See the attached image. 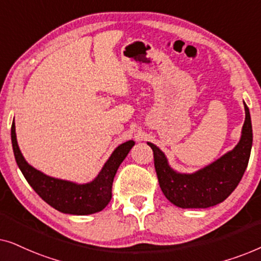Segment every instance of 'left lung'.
<instances>
[{"label":"left lung","instance_id":"8db88e82","mask_svg":"<svg viewBox=\"0 0 261 261\" xmlns=\"http://www.w3.org/2000/svg\"><path fill=\"white\" fill-rule=\"evenodd\" d=\"M245 106V122L238 145L203 169L181 173L170 166L165 153L152 142L147 145L154 155L159 185L172 204L183 209L209 208L223 202L235 190L247 169L253 144L251 114Z\"/></svg>","mask_w":261,"mask_h":261}]
</instances>
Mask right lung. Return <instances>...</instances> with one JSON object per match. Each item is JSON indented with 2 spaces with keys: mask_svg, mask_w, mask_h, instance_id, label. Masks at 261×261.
Listing matches in <instances>:
<instances>
[{
  "mask_svg": "<svg viewBox=\"0 0 261 261\" xmlns=\"http://www.w3.org/2000/svg\"><path fill=\"white\" fill-rule=\"evenodd\" d=\"M10 135L16 164L28 184L52 208L70 215H90L108 205L112 199V187L116 171L135 145L133 140H128L117 146L94 180L78 184L47 176L30 165L17 145L14 121Z\"/></svg>",
  "mask_w": 261,
  "mask_h": 261,
  "instance_id": "obj_1",
  "label": "right lung"
}]
</instances>
